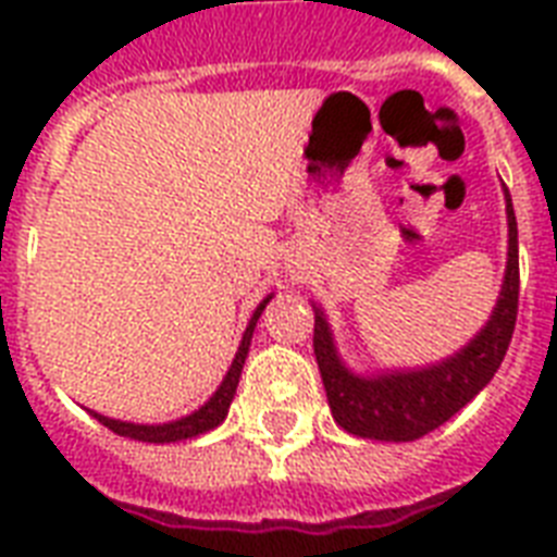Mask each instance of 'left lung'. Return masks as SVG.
Masks as SVG:
<instances>
[{"label":"left lung","mask_w":557,"mask_h":557,"mask_svg":"<svg viewBox=\"0 0 557 557\" xmlns=\"http://www.w3.org/2000/svg\"><path fill=\"white\" fill-rule=\"evenodd\" d=\"M503 199L509 222V251L500 295L483 330L454 356L422 367L356 372L341 358L326 312L312 300L314 358L330 398L332 419L344 431L375 442L422 440L424 433L436 431L450 416L459 413L494 379L515 332L520 295L518 219L506 185Z\"/></svg>","instance_id":"obj_1"}]
</instances>
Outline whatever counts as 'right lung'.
<instances>
[{
    "label": "right lung",
    "mask_w": 557,
    "mask_h": 557,
    "mask_svg": "<svg viewBox=\"0 0 557 557\" xmlns=\"http://www.w3.org/2000/svg\"><path fill=\"white\" fill-rule=\"evenodd\" d=\"M271 295H265L260 300V306L253 309L251 321L245 326L243 341H239V347H236V356L227 367L225 379L216 387V393L199 407V410H193V413L182 416V419H173V422H159V424H138V422H124V419H109V416L98 413V410H89L100 424H107L109 431L117 433V436H126V440L135 442H150V445H170V442H182V440H196L201 433L213 431L219 424L225 422L227 407L234 401L236 396V384H239V375H243V364L245 358H248V349H251V338H253V326L260 321V314L265 312V306L271 304Z\"/></svg>",
    "instance_id": "right-lung-1"
}]
</instances>
